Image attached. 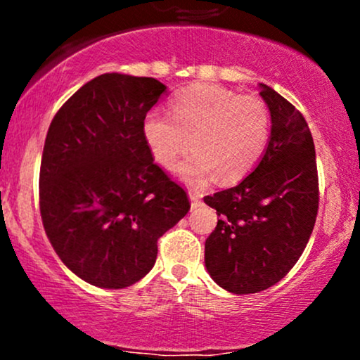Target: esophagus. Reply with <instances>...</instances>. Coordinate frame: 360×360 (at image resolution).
<instances>
[{"instance_id":"esophagus-1","label":"esophagus","mask_w":360,"mask_h":360,"mask_svg":"<svg viewBox=\"0 0 360 360\" xmlns=\"http://www.w3.org/2000/svg\"><path fill=\"white\" fill-rule=\"evenodd\" d=\"M189 201H191V208L196 210L198 206H201V194L196 191H189Z\"/></svg>"}]
</instances>
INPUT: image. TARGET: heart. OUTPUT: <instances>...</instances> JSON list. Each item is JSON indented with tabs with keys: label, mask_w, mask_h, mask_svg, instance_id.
Segmentation results:
<instances>
[{
	"label": "heart",
	"mask_w": 360,
	"mask_h": 360,
	"mask_svg": "<svg viewBox=\"0 0 360 360\" xmlns=\"http://www.w3.org/2000/svg\"><path fill=\"white\" fill-rule=\"evenodd\" d=\"M171 116L152 110L142 120V139L148 154L164 169L193 148L177 166V174L203 186L218 174L221 183L245 177L266 150L271 113L254 94L217 84H196L171 101Z\"/></svg>",
	"instance_id": "1"
}]
</instances>
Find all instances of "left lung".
I'll return each instance as SVG.
<instances>
[{
    "label": "left lung",
    "instance_id": "1",
    "mask_svg": "<svg viewBox=\"0 0 360 360\" xmlns=\"http://www.w3.org/2000/svg\"><path fill=\"white\" fill-rule=\"evenodd\" d=\"M271 137L259 164L233 188L206 196L217 226L205 242V266L218 286L250 295L274 286L298 262L318 212L315 143L303 115L267 84Z\"/></svg>",
    "mask_w": 360,
    "mask_h": 360
}]
</instances>
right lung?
I'll return each instance as SVG.
<instances>
[{
  "label": "right lung",
  "instance_id": "right-lung-1",
  "mask_svg": "<svg viewBox=\"0 0 360 360\" xmlns=\"http://www.w3.org/2000/svg\"><path fill=\"white\" fill-rule=\"evenodd\" d=\"M167 86L108 72L86 82L49 127L40 166L44 229L68 269L103 289L154 267L157 240L189 212L148 154L142 120Z\"/></svg>",
  "mask_w": 360,
  "mask_h": 360
}]
</instances>
